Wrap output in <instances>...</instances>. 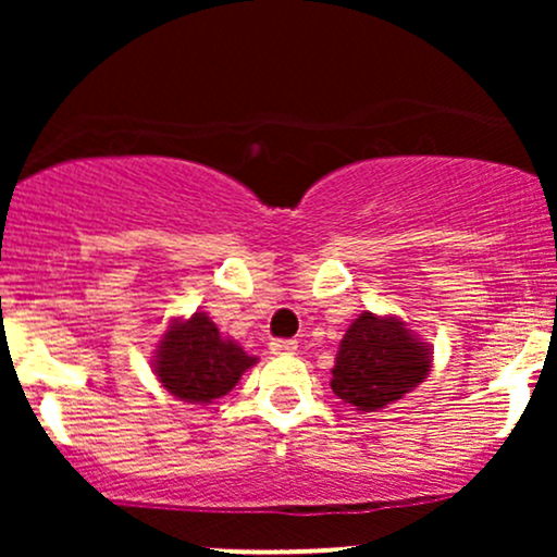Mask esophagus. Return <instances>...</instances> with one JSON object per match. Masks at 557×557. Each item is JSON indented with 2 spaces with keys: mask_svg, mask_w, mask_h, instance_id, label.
Returning <instances> with one entry per match:
<instances>
[{
  "mask_svg": "<svg viewBox=\"0 0 557 557\" xmlns=\"http://www.w3.org/2000/svg\"><path fill=\"white\" fill-rule=\"evenodd\" d=\"M270 350H272V354H277V356H290V354H296V350H298V343L296 341H272Z\"/></svg>",
  "mask_w": 557,
  "mask_h": 557,
  "instance_id": "34e87169",
  "label": "esophagus"
}]
</instances>
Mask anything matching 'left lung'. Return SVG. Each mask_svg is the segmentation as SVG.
I'll return each mask as SVG.
<instances>
[{
	"instance_id": "left-lung-1",
	"label": "left lung",
	"mask_w": 557,
	"mask_h": 557,
	"mask_svg": "<svg viewBox=\"0 0 557 557\" xmlns=\"http://www.w3.org/2000/svg\"><path fill=\"white\" fill-rule=\"evenodd\" d=\"M430 363V345L406 324L363 311L341 341L330 387L359 411H380L424 382Z\"/></svg>"
}]
</instances>
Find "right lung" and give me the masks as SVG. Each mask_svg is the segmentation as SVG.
<instances>
[{"label": "right lung", "instance_id": "obj_1", "mask_svg": "<svg viewBox=\"0 0 557 557\" xmlns=\"http://www.w3.org/2000/svg\"><path fill=\"white\" fill-rule=\"evenodd\" d=\"M257 359L238 343L220 335L216 324L201 311L164 332L157 348L154 372L172 395L188 403H212L238 385L240 374Z\"/></svg>", "mask_w": 557, "mask_h": 557}]
</instances>
